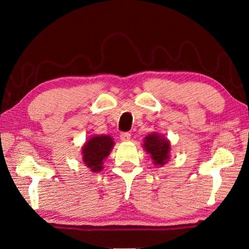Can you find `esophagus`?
<instances>
[{
  "label": "esophagus",
  "mask_w": 249,
  "mask_h": 249,
  "mask_svg": "<svg viewBox=\"0 0 249 249\" xmlns=\"http://www.w3.org/2000/svg\"><path fill=\"white\" fill-rule=\"evenodd\" d=\"M120 137H121V141L122 142H128L130 140V133H128V132L122 133L120 135Z\"/></svg>",
  "instance_id": "obj_1"
}]
</instances>
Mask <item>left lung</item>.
Instances as JSON below:
<instances>
[{
	"instance_id": "1",
	"label": "left lung",
	"mask_w": 249,
	"mask_h": 249,
	"mask_svg": "<svg viewBox=\"0 0 249 249\" xmlns=\"http://www.w3.org/2000/svg\"><path fill=\"white\" fill-rule=\"evenodd\" d=\"M142 147L150 155L154 165L156 166H163L170 157L169 141L157 133L147 135Z\"/></svg>"
}]
</instances>
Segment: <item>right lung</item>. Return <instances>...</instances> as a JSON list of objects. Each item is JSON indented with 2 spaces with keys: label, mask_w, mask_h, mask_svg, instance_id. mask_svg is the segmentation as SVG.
<instances>
[{
  "label": "right lung",
  "mask_w": 249,
  "mask_h": 249,
  "mask_svg": "<svg viewBox=\"0 0 249 249\" xmlns=\"http://www.w3.org/2000/svg\"><path fill=\"white\" fill-rule=\"evenodd\" d=\"M114 142L111 136L99 135L93 136L82 147V160L92 172H100L103 169V161L111 153Z\"/></svg>",
  "instance_id": "right-lung-1"
}]
</instances>
